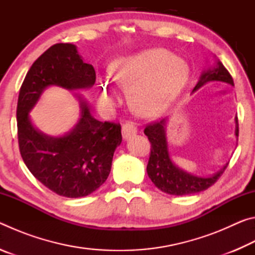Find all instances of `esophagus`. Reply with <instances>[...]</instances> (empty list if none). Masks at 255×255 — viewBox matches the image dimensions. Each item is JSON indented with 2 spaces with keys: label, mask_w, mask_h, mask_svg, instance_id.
Segmentation results:
<instances>
[{
  "label": "esophagus",
  "mask_w": 255,
  "mask_h": 255,
  "mask_svg": "<svg viewBox=\"0 0 255 255\" xmlns=\"http://www.w3.org/2000/svg\"><path fill=\"white\" fill-rule=\"evenodd\" d=\"M123 138L125 140H128V139H130L131 137H133V136H136V133H137V127H136V125L133 124V123H126V124H124L123 125Z\"/></svg>",
  "instance_id": "1"
}]
</instances>
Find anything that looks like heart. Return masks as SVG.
I'll return each instance as SVG.
<instances>
[{"label": "heart", "mask_w": 255, "mask_h": 255, "mask_svg": "<svg viewBox=\"0 0 255 255\" xmlns=\"http://www.w3.org/2000/svg\"><path fill=\"white\" fill-rule=\"evenodd\" d=\"M190 76L185 60L162 47H149L120 56L112 62L110 76L97 81L98 102L112 107L117 100L115 83L127 90L129 106L138 115L166 110L183 91Z\"/></svg>", "instance_id": "obj_1"}]
</instances>
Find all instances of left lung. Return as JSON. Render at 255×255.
<instances>
[{"instance_id": "left-lung-1", "label": "left lung", "mask_w": 255, "mask_h": 255, "mask_svg": "<svg viewBox=\"0 0 255 255\" xmlns=\"http://www.w3.org/2000/svg\"><path fill=\"white\" fill-rule=\"evenodd\" d=\"M215 63L208 66L205 71H202L199 81L196 84L193 92L198 91L202 86L210 82H223L232 86H234V82L230 73L224 67L221 60L214 56ZM235 122V132L234 135L239 137V124L237 117ZM169 123V118L163 119L161 122L149 125L145 128V135L152 144L149 161L147 164V174L152 182L161 191L172 196H188L195 195L201 192L213 185L217 179L225 171L227 164L223 165L217 172L209 175H197L181 169L172 161L169 150V140L166 135V125Z\"/></svg>"}]
</instances>
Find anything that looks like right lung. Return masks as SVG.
I'll return each instance as SVG.
<instances>
[{
  "mask_svg": "<svg viewBox=\"0 0 255 255\" xmlns=\"http://www.w3.org/2000/svg\"><path fill=\"white\" fill-rule=\"evenodd\" d=\"M96 83V71L73 44H56L30 67L21 86L16 122L21 156L38 181L59 196L91 195L106 182L116 148L122 144L120 125L99 122L82 93ZM50 86L74 92L80 117L70 131L57 136L34 126L29 112Z\"/></svg>",
  "mask_w": 255,
  "mask_h": 255,
  "instance_id": "1",
  "label": "right lung"
}]
</instances>
